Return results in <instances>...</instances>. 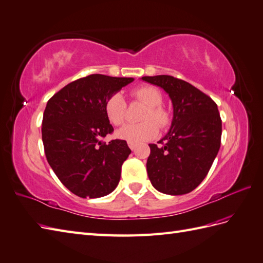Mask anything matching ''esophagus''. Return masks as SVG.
<instances>
[{
    "mask_svg": "<svg viewBox=\"0 0 263 263\" xmlns=\"http://www.w3.org/2000/svg\"><path fill=\"white\" fill-rule=\"evenodd\" d=\"M128 146H129V148L132 149V151H134V149L137 147V144L136 143H130V141H128Z\"/></svg>",
    "mask_w": 263,
    "mask_h": 263,
    "instance_id": "34e87169",
    "label": "esophagus"
}]
</instances>
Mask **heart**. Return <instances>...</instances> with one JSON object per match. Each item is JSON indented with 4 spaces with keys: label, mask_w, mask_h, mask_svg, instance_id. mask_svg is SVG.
<instances>
[{
    "label": "heart",
    "mask_w": 263,
    "mask_h": 263,
    "mask_svg": "<svg viewBox=\"0 0 263 263\" xmlns=\"http://www.w3.org/2000/svg\"><path fill=\"white\" fill-rule=\"evenodd\" d=\"M132 97L147 105L141 119L145 120L138 124H127L119 129L118 136L130 143H141L154 138L158 134V127L165 128L170 123V112L162 106L161 91L154 86H140L134 88L130 93ZM105 112L109 122L120 126L125 123L127 115V103L119 93L110 95L105 103ZM158 124L156 125L154 123Z\"/></svg>",
    "instance_id": "heart-1"
}]
</instances>
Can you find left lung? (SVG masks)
Listing matches in <instances>:
<instances>
[{
  "instance_id": "left-lung-1",
  "label": "left lung",
  "mask_w": 263,
  "mask_h": 263,
  "mask_svg": "<svg viewBox=\"0 0 263 263\" xmlns=\"http://www.w3.org/2000/svg\"><path fill=\"white\" fill-rule=\"evenodd\" d=\"M141 80L164 88L174 105L170 130L149 144V180L166 195H184L207 176L221 144L222 124L217 104L182 80L169 75L144 76Z\"/></svg>"
}]
</instances>
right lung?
<instances>
[{
  "label": "right lung",
  "instance_id": "add662e5",
  "mask_svg": "<svg viewBox=\"0 0 263 263\" xmlns=\"http://www.w3.org/2000/svg\"><path fill=\"white\" fill-rule=\"evenodd\" d=\"M132 77L91 74L67 84L48 99L42 139L49 166L69 191L82 198L110 194L132 151L125 140L102 139L112 134L105 112L107 98Z\"/></svg>",
  "mask_w": 263,
  "mask_h": 263
}]
</instances>
